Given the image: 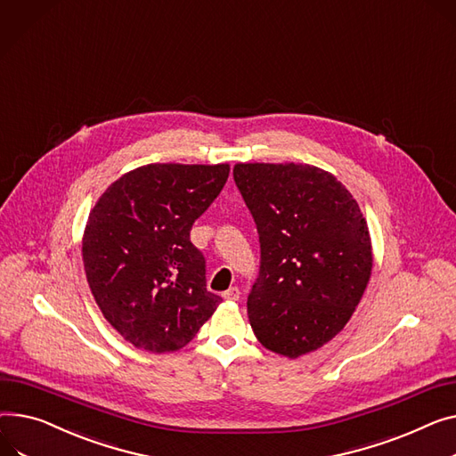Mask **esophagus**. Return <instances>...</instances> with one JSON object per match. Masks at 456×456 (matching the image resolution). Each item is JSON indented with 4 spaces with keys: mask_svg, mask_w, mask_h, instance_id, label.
Returning <instances> with one entry per match:
<instances>
[{
    "mask_svg": "<svg viewBox=\"0 0 456 456\" xmlns=\"http://www.w3.org/2000/svg\"><path fill=\"white\" fill-rule=\"evenodd\" d=\"M224 298H227V300H238V298H240V289H238V288H229V289L224 293Z\"/></svg>",
    "mask_w": 456,
    "mask_h": 456,
    "instance_id": "1",
    "label": "esophagus"
}]
</instances>
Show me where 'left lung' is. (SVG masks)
<instances>
[{
    "label": "left lung",
    "instance_id": "1",
    "mask_svg": "<svg viewBox=\"0 0 456 456\" xmlns=\"http://www.w3.org/2000/svg\"><path fill=\"white\" fill-rule=\"evenodd\" d=\"M256 224L260 275L248 315L267 350L295 359L346 326L372 275L365 216L338 177L305 163H236Z\"/></svg>",
    "mask_w": 456,
    "mask_h": 456
}]
</instances>
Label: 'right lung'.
I'll list each match as a JSON object with an SVG mask.
<instances>
[{
    "label": "right lung",
    "instance_id": "right-lung-1",
    "mask_svg": "<svg viewBox=\"0 0 456 456\" xmlns=\"http://www.w3.org/2000/svg\"><path fill=\"white\" fill-rule=\"evenodd\" d=\"M229 165L151 163L120 175L82 236L87 284L106 321L135 348L189 345L222 297L207 291L192 224L222 192Z\"/></svg>",
    "mask_w": 456,
    "mask_h": 456
}]
</instances>
